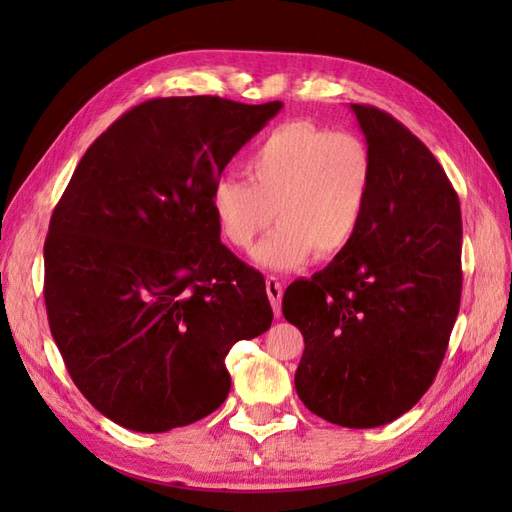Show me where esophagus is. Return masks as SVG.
Returning <instances> with one entry per match:
<instances>
[{"label": "esophagus", "mask_w": 512, "mask_h": 512, "mask_svg": "<svg viewBox=\"0 0 512 512\" xmlns=\"http://www.w3.org/2000/svg\"><path fill=\"white\" fill-rule=\"evenodd\" d=\"M267 294H269V301H271V305H273L275 316H280V312H282V294H284V286H282V282L277 280V277H273V275L267 277Z\"/></svg>", "instance_id": "esophagus-1"}]
</instances>
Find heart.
I'll return each instance as SVG.
<instances>
[{"label":"heart","instance_id":"heart-1","mask_svg":"<svg viewBox=\"0 0 512 512\" xmlns=\"http://www.w3.org/2000/svg\"><path fill=\"white\" fill-rule=\"evenodd\" d=\"M247 180L222 177L211 190V211L222 239L273 271L301 267L312 256L335 258L359 232L371 192V153L356 134L331 132L309 121H288L245 158Z\"/></svg>","mask_w":512,"mask_h":512}]
</instances>
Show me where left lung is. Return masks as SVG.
<instances>
[{
  "label": "left lung",
  "instance_id": "left-lung-1",
  "mask_svg": "<svg viewBox=\"0 0 512 512\" xmlns=\"http://www.w3.org/2000/svg\"><path fill=\"white\" fill-rule=\"evenodd\" d=\"M371 153L354 241L292 282L284 318L305 339L297 395L324 421L380 427L433 384L461 301V209L444 168L393 115L350 104Z\"/></svg>",
  "mask_w": 512,
  "mask_h": 512
}]
</instances>
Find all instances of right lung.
Masks as SVG:
<instances>
[{
    "instance_id": "obj_1",
    "label": "right lung",
    "mask_w": 512,
    "mask_h": 512,
    "mask_svg": "<svg viewBox=\"0 0 512 512\" xmlns=\"http://www.w3.org/2000/svg\"><path fill=\"white\" fill-rule=\"evenodd\" d=\"M282 102L156 98L102 132L44 241V303L68 374L113 423L162 433L218 410L226 354L271 327L265 277L220 241L211 190Z\"/></svg>"
}]
</instances>
